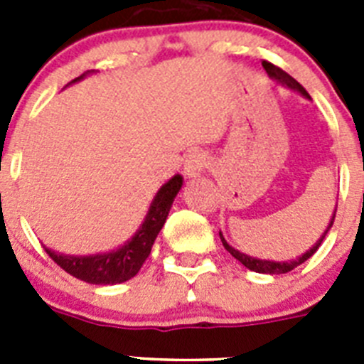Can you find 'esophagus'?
<instances>
[{
	"label": "esophagus",
	"mask_w": 364,
	"mask_h": 364,
	"mask_svg": "<svg viewBox=\"0 0 364 364\" xmlns=\"http://www.w3.org/2000/svg\"><path fill=\"white\" fill-rule=\"evenodd\" d=\"M205 166H208V159L202 151H193L188 154V159L184 162V175L188 178H197L200 173H204Z\"/></svg>",
	"instance_id": "1"
}]
</instances>
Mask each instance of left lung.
<instances>
[{
    "mask_svg": "<svg viewBox=\"0 0 364 364\" xmlns=\"http://www.w3.org/2000/svg\"><path fill=\"white\" fill-rule=\"evenodd\" d=\"M262 67H264V69H266V73H268L269 78L277 80L279 83H282V85L288 87V89H294V91L301 92L302 96H306V98H310V95H308V92H306V89H304V87H302L301 83L297 82V80L291 78L290 74L284 73V70H282L281 67L273 65V63H269V62H262ZM336 211H337V208H336ZM333 218H336V213L332 215V220H330L328 228H326V230H324V233L321 235V239L317 240V242H315L314 246H311L306 253H302L301 257H297V259H294V260H284V262H277V260L255 259V257H250V255H246V253H240L239 250H235L233 246H230V244L226 242V239L222 237V233H220V240H222V244H224V247H226L228 252H230L231 255L235 257V259L239 260V262H242V264L246 266L247 269H252V272H257V273H268V275H279V273L291 272V269H294V268L301 266L302 262H306V260L310 259V257L314 255V253L317 252V250H319L321 242H323L324 237H326V233H328V231H330V228H332Z\"/></svg>",
    "mask_w": 364,
    "mask_h": 364,
    "instance_id": "1",
    "label": "left lung"
}]
</instances>
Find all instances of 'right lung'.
Returning a JSON list of instances; mask_svg holds the SVG:
<instances>
[{
  "label": "right lung",
  "mask_w": 364,
  "mask_h": 364,
  "mask_svg": "<svg viewBox=\"0 0 364 364\" xmlns=\"http://www.w3.org/2000/svg\"><path fill=\"white\" fill-rule=\"evenodd\" d=\"M85 74L74 78L70 83L82 80ZM182 182H184L182 176L175 175L159 189V193L154 195L153 202H151L149 211L144 218L142 226L138 228L136 233L118 250L87 257L63 255V253L53 252L49 247H45V252L49 253L50 259L60 268H63L67 273H70L73 277L80 279V281L89 282V284H118V282L129 281L131 277H134L140 272L142 264L149 257L154 239L162 230L176 193L182 188Z\"/></svg>",
  "instance_id": "1"
}]
</instances>
